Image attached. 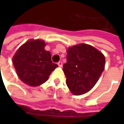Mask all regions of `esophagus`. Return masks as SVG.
Masks as SVG:
<instances>
[{"instance_id": "34e87169", "label": "esophagus", "mask_w": 124, "mask_h": 124, "mask_svg": "<svg viewBox=\"0 0 124 124\" xmlns=\"http://www.w3.org/2000/svg\"><path fill=\"white\" fill-rule=\"evenodd\" d=\"M58 65L59 66V67H62V65H63V63L61 62V61H59V62H58Z\"/></svg>"}]
</instances>
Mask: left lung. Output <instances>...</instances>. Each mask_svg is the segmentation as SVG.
Returning <instances> with one entry per match:
<instances>
[{"mask_svg":"<svg viewBox=\"0 0 124 124\" xmlns=\"http://www.w3.org/2000/svg\"><path fill=\"white\" fill-rule=\"evenodd\" d=\"M66 59L63 70L70 90L74 95L88 93L104 70V55L92 45L81 43L70 47Z\"/></svg>","mask_w":124,"mask_h":124,"instance_id":"left-lung-1","label":"left lung"}]
</instances>
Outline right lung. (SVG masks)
Masks as SVG:
<instances>
[{"label": "right lung", "instance_id": "right-lung-1", "mask_svg": "<svg viewBox=\"0 0 124 124\" xmlns=\"http://www.w3.org/2000/svg\"><path fill=\"white\" fill-rule=\"evenodd\" d=\"M45 45L44 41L31 39L21 45L13 56L18 77L28 85L36 87L44 83L58 67L52 63L50 52L45 50Z\"/></svg>", "mask_w": 124, "mask_h": 124}]
</instances>
